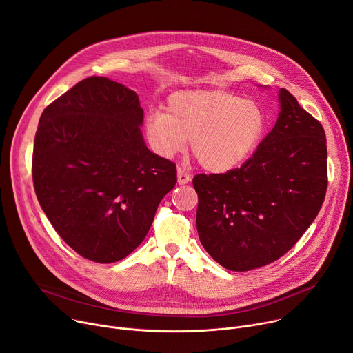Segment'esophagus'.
<instances>
[{"instance_id":"esophagus-1","label":"esophagus","mask_w":353,"mask_h":353,"mask_svg":"<svg viewBox=\"0 0 353 353\" xmlns=\"http://www.w3.org/2000/svg\"><path fill=\"white\" fill-rule=\"evenodd\" d=\"M188 182H191V175L186 174L183 170L178 168V183L179 185H185Z\"/></svg>"}]
</instances>
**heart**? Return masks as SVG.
I'll return each mask as SVG.
<instances>
[{
	"label": "heart",
	"mask_w": 353,
	"mask_h": 353,
	"mask_svg": "<svg viewBox=\"0 0 353 353\" xmlns=\"http://www.w3.org/2000/svg\"><path fill=\"white\" fill-rule=\"evenodd\" d=\"M167 113L152 110L145 120L151 148L174 158L191 140L192 154L210 172L241 165L261 141L267 116L263 107L225 90H181L171 94Z\"/></svg>",
	"instance_id": "1"
}]
</instances>
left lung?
Returning <instances> with one entry per match:
<instances>
[{"label": "left lung", "instance_id": "obj_1", "mask_svg": "<svg viewBox=\"0 0 353 353\" xmlns=\"http://www.w3.org/2000/svg\"><path fill=\"white\" fill-rule=\"evenodd\" d=\"M274 128L240 168L199 174L196 229L210 257L249 271L284 256L316 218L327 194V139L321 123L280 89Z\"/></svg>", "mask_w": 353, "mask_h": 353}]
</instances>
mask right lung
I'll return each instance as SVG.
<instances>
[{
    "label": "right lung",
    "instance_id": "add662e5",
    "mask_svg": "<svg viewBox=\"0 0 353 353\" xmlns=\"http://www.w3.org/2000/svg\"><path fill=\"white\" fill-rule=\"evenodd\" d=\"M137 93L92 76L41 116L32 155L35 194L53 229L82 257L114 263L137 249L176 165L151 152Z\"/></svg>",
    "mask_w": 353,
    "mask_h": 353
}]
</instances>
